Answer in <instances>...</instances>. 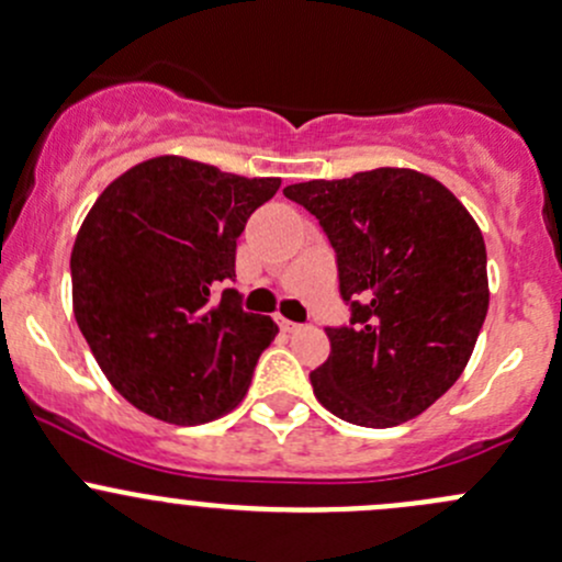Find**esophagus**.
Segmentation results:
<instances>
[{"label":"esophagus","mask_w":562,"mask_h":562,"mask_svg":"<svg viewBox=\"0 0 562 562\" xmlns=\"http://www.w3.org/2000/svg\"><path fill=\"white\" fill-rule=\"evenodd\" d=\"M277 323H280V328L285 330V334H296V330L301 328L299 323H293V321H285V317H277Z\"/></svg>","instance_id":"1"}]
</instances>
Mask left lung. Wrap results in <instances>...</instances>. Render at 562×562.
Returning a JSON list of instances; mask_svg holds the SVG:
<instances>
[{"label": "left lung", "instance_id": "8db88e82", "mask_svg": "<svg viewBox=\"0 0 562 562\" xmlns=\"http://www.w3.org/2000/svg\"><path fill=\"white\" fill-rule=\"evenodd\" d=\"M285 196L321 221L352 306L350 326L326 328L315 398L363 428L423 415L463 374L487 315L476 221L439 180L398 167L296 182Z\"/></svg>", "mask_w": 562, "mask_h": 562}]
</instances>
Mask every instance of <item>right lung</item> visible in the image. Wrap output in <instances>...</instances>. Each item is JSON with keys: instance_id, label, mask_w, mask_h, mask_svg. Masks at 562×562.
Wrapping results in <instances>:
<instances>
[{"instance_id": "add662e5", "label": "right lung", "mask_w": 562, "mask_h": 562, "mask_svg": "<svg viewBox=\"0 0 562 562\" xmlns=\"http://www.w3.org/2000/svg\"><path fill=\"white\" fill-rule=\"evenodd\" d=\"M280 177L158 156L112 180L72 247L75 321L110 385L145 415L202 425L232 412L277 323L239 306L236 239Z\"/></svg>"}]
</instances>
